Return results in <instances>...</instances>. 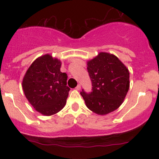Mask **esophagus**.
Listing matches in <instances>:
<instances>
[{
	"label": "esophagus",
	"instance_id": "1",
	"mask_svg": "<svg viewBox=\"0 0 159 159\" xmlns=\"http://www.w3.org/2000/svg\"><path fill=\"white\" fill-rule=\"evenodd\" d=\"M75 89H76V90H81V85L78 84L77 87H75Z\"/></svg>",
	"mask_w": 159,
	"mask_h": 159
}]
</instances>
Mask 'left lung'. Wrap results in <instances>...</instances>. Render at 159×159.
<instances>
[{"instance_id": "left-lung-1", "label": "left lung", "mask_w": 159, "mask_h": 159, "mask_svg": "<svg viewBox=\"0 0 159 159\" xmlns=\"http://www.w3.org/2000/svg\"><path fill=\"white\" fill-rule=\"evenodd\" d=\"M87 71L93 89L90 93L84 90L81 92L86 106L98 115H106L116 110L129 91V69L117 57L100 52L87 61Z\"/></svg>"}]
</instances>
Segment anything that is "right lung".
Instances as JSON below:
<instances>
[{
    "label": "right lung",
    "mask_w": 159,
    "mask_h": 159,
    "mask_svg": "<svg viewBox=\"0 0 159 159\" xmlns=\"http://www.w3.org/2000/svg\"><path fill=\"white\" fill-rule=\"evenodd\" d=\"M61 61L47 54L32 63L23 78L25 96L35 110L44 116L59 112L66 103L70 88L67 75L61 72Z\"/></svg>",
    "instance_id": "1"
}]
</instances>
